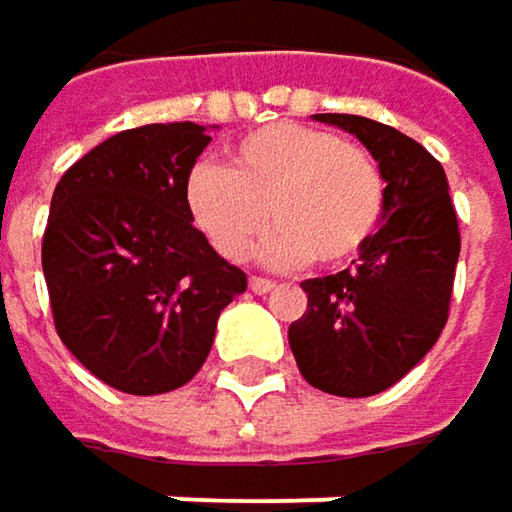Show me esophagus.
I'll return each instance as SVG.
<instances>
[{
    "instance_id": "esophagus-1",
    "label": "esophagus",
    "mask_w": 512,
    "mask_h": 512,
    "mask_svg": "<svg viewBox=\"0 0 512 512\" xmlns=\"http://www.w3.org/2000/svg\"><path fill=\"white\" fill-rule=\"evenodd\" d=\"M274 280H265V277H250V289L256 292V295H268V292H274Z\"/></svg>"
}]
</instances>
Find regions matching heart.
<instances>
[{
    "label": "heart",
    "mask_w": 512,
    "mask_h": 512,
    "mask_svg": "<svg viewBox=\"0 0 512 512\" xmlns=\"http://www.w3.org/2000/svg\"><path fill=\"white\" fill-rule=\"evenodd\" d=\"M187 208L208 244L241 259L262 229L259 259L271 265H343L384 214L379 160L358 142L307 125H268L229 148L226 169L199 163L187 175Z\"/></svg>",
    "instance_id": "1"
}]
</instances>
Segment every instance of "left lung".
I'll list each match as a JSON object with an SVG mask.
<instances>
[{
	"mask_svg": "<svg viewBox=\"0 0 512 512\" xmlns=\"http://www.w3.org/2000/svg\"><path fill=\"white\" fill-rule=\"evenodd\" d=\"M313 119L355 133L379 160L384 214L355 268L301 283L307 313L289 325V346L313 387L373 396L417 367L447 325L459 223L447 175L420 142L364 116Z\"/></svg>",
	"mask_w": 512,
	"mask_h": 512,
	"instance_id": "left-lung-1",
	"label": "left lung"
}]
</instances>
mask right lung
<instances>
[{
	"label": "right lung",
	"instance_id": "right-lung-1",
	"mask_svg": "<svg viewBox=\"0 0 512 512\" xmlns=\"http://www.w3.org/2000/svg\"><path fill=\"white\" fill-rule=\"evenodd\" d=\"M208 142L193 122L122 130L80 157L50 202L41 265L56 331L92 376L133 396L190 382L220 310L247 289L187 208Z\"/></svg>",
	"mask_w": 512,
	"mask_h": 512
}]
</instances>
